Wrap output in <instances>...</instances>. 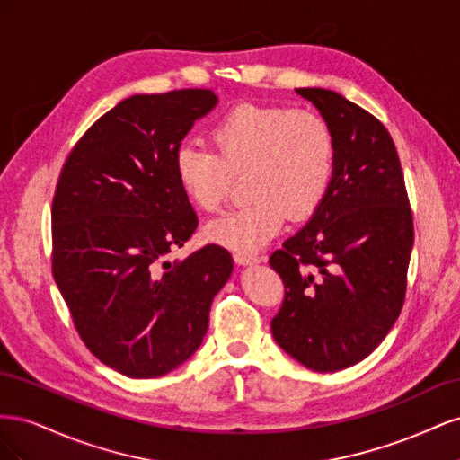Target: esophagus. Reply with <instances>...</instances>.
<instances>
[{
	"instance_id": "obj_1",
	"label": "esophagus",
	"mask_w": 460,
	"mask_h": 460,
	"mask_svg": "<svg viewBox=\"0 0 460 460\" xmlns=\"http://www.w3.org/2000/svg\"><path fill=\"white\" fill-rule=\"evenodd\" d=\"M234 259H235V262L238 264H257V262H261V257H257V255H252V253H234Z\"/></svg>"
}]
</instances>
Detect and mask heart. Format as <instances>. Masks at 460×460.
Instances as JSON below:
<instances>
[{"mask_svg":"<svg viewBox=\"0 0 460 460\" xmlns=\"http://www.w3.org/2000/svg\"><path fill=\"white\" fill-rule=\"evenodd\" d=\"M213 149L184 144L174 155L176 182L203 213L225 203L234 176L247 172V205L207 226V238L252 253L280 232L288 215L311 217L336 169V137L328 120L307 109L240 103L208 130Z\"/></svg>","mask_w":460,"mask_h":460,"instance_id":"heart-1","label":"heart"}]
</instances>
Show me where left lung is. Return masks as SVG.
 <instances>
[{
	"instance_id": "8db88e82",
	"label": "left lung",
	"mask_w": 460,
	"mask_h": 460,
	"mask_svg": "<svg viewBox=\"0 0 460 460\" xmlns=\"http://www.w3.org/2000/svg\"><path fill=\"white\" fill-rule=\"evenodd\" d=\"M336 137L326 198L270 255L284 301L270 328L297 363L336 372L367 358L407 294L412 213L392 136L368 111L324 88H297Z\"/></svg>"
}]
</instances>
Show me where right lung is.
<instances>
[{"instance_id":"right-lung-1","label":"right lung","mask_w":460,"mask_h":460,"mask_svg":"<svg viewBox=\"0 0 460 460\" xmlns=\"http://www.w3.org/2000/svg\"><path fill=\"white\" fill-rule=\"evenodd\" d=\"M217 102L203 88L128 97L80 137L55 188L53 278L82 341L128 378H157L198 351L234 269L215 243L166 259L198 228L174 155Z\"/></svg>"}]
</instances>
